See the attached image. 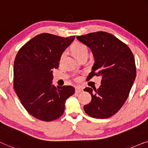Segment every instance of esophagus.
I'll return each instance as SVG.
<instances>
[{
	"label": "esophagus",
	"mask_w": 148,
	"mask_h": 148,
	"mask_svg": "<svg viewBox=\"0 0 148 148\" xmlns=\"http://www.w3.org/2000/svg\"><path fill=\"white\" fill-rule=\"evenodd\" d=\"M75 91H76V93H80V92H82L83 90L82 88H80V87L77 86V87H76V88H75Z\"/></svg>",
	"instance_id": "esophagus-1"
}]
</instances>
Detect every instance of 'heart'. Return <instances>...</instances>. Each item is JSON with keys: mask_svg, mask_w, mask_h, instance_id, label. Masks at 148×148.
I'll use <instances>...</instances> for the list:
<instances>
[{"mask_svg": "<svg viewBox=\"0 0 148 148\" xmlns=\"http://www.w3.org/2000/svg\"><path fill=\"white\" fill-rule=\"evenodd\" d=\"M71 51L73 55L78 60L82 57H84V56H87V55H88V48H87V47L84 44L80 42H77L73 44L71 47ZM64 55H65V52L62 53L61 59L63 58Z\"/></svg>", "mask_w": 148, "mask_h": 148, "instance_id": "obj_1", "label": "heart"}]
</instances>
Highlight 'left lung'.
I'll use <instances>...</instances> for the list:
<instances>
[{
    "label": "left lung",
    "instance_id": "obj_1",
    "mask_svg": "<svg viewBox=\"0 0 148 148\" xmlns=\"http://www.w3.org/2000/svg\"><path fill=\"white\" fill-rule=\"evenodd\" d=\"M76 38L94 56L95 64L88 78L102 77L99 88L84 89L92 97L90 103L84 105L85 113L96 119L109 118L117 113L127 99L136 77L134 56L125 43L111 33L98 32Z\"/></svg>",
    "mask_w": 148,
    "mask_h": 148
}]
</instances>
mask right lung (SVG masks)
I'll return each mask as SVG.
<instances>
[{
  "mask_svg": "<svg viewBox=\"0 0 148 148\" xmlns=\"http://www.w3.org/2000/svg\"><path fill=\"white\" fill-rule=\"evenodd\" d=\"M75 36L41 33L21 47L14 62V89L21 103L37 119L51 121L63 115L65 103L74 95L71 86L52 84L53 70L59 67L64 50Z\"/></svg>",
  "mask_w": 148,
  "mask_h": 148,
  "instance_id": "add662e5",
  "label": "right lung"
}]
</instances>
